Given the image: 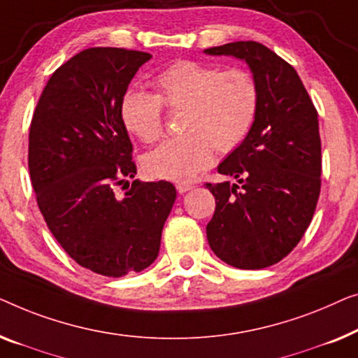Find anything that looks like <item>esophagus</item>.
I'll list each match as a JSON object with an SVG mask.
<instances>
[{
  "instance_id": "1",
  "label": "esophagus",
  "mask_w": 358,
  "mask_h": 358,
  "mask_svg": "<svg viewBox=\"0 0 358 358\" xmlns=\"http://www.w3.org/2000/svg\"><path fill=\"white\" fill-rule=\"evenodd\" d=\"M193 188H194V186L191 183H177V191L180 194H183V193H186V191H189Z\"/></svg>"
}]
</instances>
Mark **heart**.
<instances>
[{
  "instance_id": "obj_1",
  "label": "heart",
  "mask_w": 358,
  "mask_h": 358,
  "mask_svg": "<svg viewBox=\"0 0 358 358\" xmlns=\"http://www.w3.org/2000/svg\"><path fill=\"white\" fill-rule=\"evenodd\" d=\"M157 95L124 90L120 117L129 133L152 143L162 133L164 105L183 110V136L170 138L144 157L150 177L186 183L214 159V145L231 152L246 139L259 110L258 80L246 69L177 62L155 79Z\"/></svg>"
}]
</instances>
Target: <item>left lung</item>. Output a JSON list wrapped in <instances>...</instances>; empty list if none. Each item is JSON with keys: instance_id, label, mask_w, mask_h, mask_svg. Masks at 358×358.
Returning <instances> with one entry per match:
<instances>
[{"instance_id": "1", "label": "left lung", "mask_w": 358, "mask_h": 358, "mask_svg": "<svg viewBox=\"0 0 358 358\" xmlns=\"http://www.w3.org/2000/svg\"><path fill=\"white\" fill-rule=\"evenodd\" d=\"M204 53L243 59L259 85L253 128L217 169L240 185L206 183L215 198L206 234L224 263L263 269L285 258L313 219L321 189L318 112L295 69L264 45L234 42Z\"/></svg>"}]
</instances>
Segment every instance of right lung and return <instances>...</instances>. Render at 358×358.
<instances>
[{
    "label": "right lung",
    "instance_id": "add662e5",
    "mask_svg": "<svg viewBox=\"0 0 358 358\" xmlns=\"http://www.w3.org/2000/svg\"><path fill=\"white\" fill-rule=\"evenodd\" d=\"M152 55L97 47L52 74L29 133V172L40 213L79 266L107 278L149 268L177 198L170 181L134 178L120 102ZM129 189L117 196L114 186ZM124 188V186H123Z\"/></svg>",
    "mask_w": 358,
    "mask_h": 358
}]
</instances>
